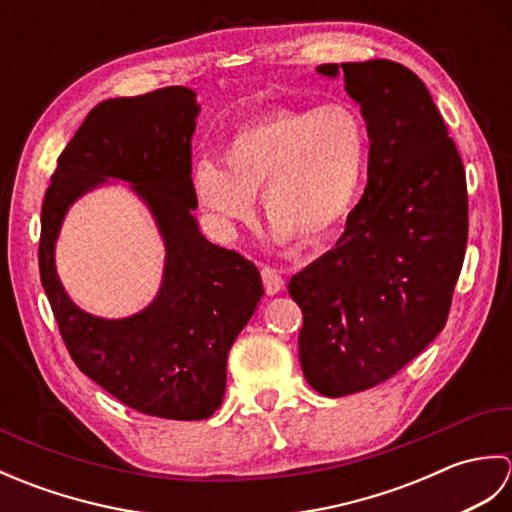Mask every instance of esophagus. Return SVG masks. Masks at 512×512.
<instances>
[{"mask_svg": "<svg viewBox=\"0 0 512 512\" xmlns=\"http://www.w3.org/2000/svg\"><path fill=\"white\" fill-rule=\"evenodd\" d=\"M262 281H264V288H266L268 295H277L279 290H284V284H286L279 270L273 268V266H268V264L262 266Z\"/></svg>", "mask_w": 512, "mask_h": 512, "instance_id": "esophagus-1", "label": "esophagus"}]
</instances>
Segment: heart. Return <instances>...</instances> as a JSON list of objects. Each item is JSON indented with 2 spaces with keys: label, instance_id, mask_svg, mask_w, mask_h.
<instances>
[{
  "label": "heart",
  "instance_id": "b5f03b06",
  "mask_svg": "<svg viewBox=\"0 0 512 512\" xmlns=\"http://www.w3.org/2000/svg\"><path fill=\"white\" fill-rule=\"evenodd\" d=\"M367 151L365 118L352 103L279 107L239 125L226 138L222 162H195L193 193L213 222L231 231L253 220L262 191L279 239L319 244L352 213Z\"/></svg>",
  "mask_w": 512,
  "mask_h": 512
}]
</instances>
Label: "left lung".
<instances>
[{
	"mask_svg": "<svg viewBox=\"0 0 512 512\" xmlns=\"http://www.w3.org/2000/svg\"><path fill=\"white\" fill-rule=\"evenodd\" d=\"M341 70L367 123V187L336 246L288 284L303 376L328 398L385 383L436 339L469 237L464 165L427 85L387 59Z\"/></svg>",
	"mask_w": 512,
	"mask_h": 512,
	"instance_id": "obj_1",
	"label": "left lung"
}]
</instances>
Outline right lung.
Here are the masks:
<instances>
[{
  "instance_id": "right-lung-1",
  "label": "right lung",
  "mask_w": 512,
  "mask_h": 512,
  "mask_svg": "<svg viewBox=\"0 0 512 512\" xmlns=\"http://www.w3.org/2000/svg\"><path fill=\"white\" fill-rule=\"evenodd\" d=\"M198 110L182 85L99 103L61 151L41 206V284L72 361L123 405L167 420H204L222 405L228 350L264 295L255 264L211 244L191 215ZM105 177L135 184L168 246L157 301L121 322L76 309L53 268L64 211Z\"/></svg>"
}]
</instances>
